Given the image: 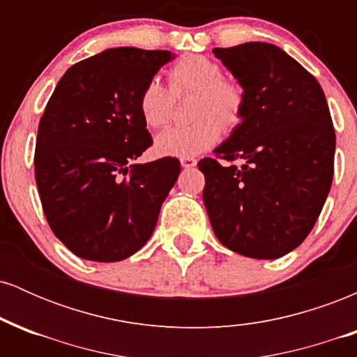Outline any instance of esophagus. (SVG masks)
Returning <instances> with one entry per match:
<instances>
[{"mask_svg":"<svg viewBox=\"0 0 357 357\" xmlns=\"http://www.w3.org/2000/svg\"><path fill=\"white\" fill-rule=\"evenodd\" d=\"M196 159L195 158H181V166L184 169H192V167L196 166Z\"/></svg>","mask_w":357,"mask_h":357,"instance_id":"obj_1","label":"esophagus"}]
</instances>
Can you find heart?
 I'll list each match as a JSON object with an SVG mask.
<instances>
[{"mask_svg":"<svg viewBox=\"0 0 357 357\" xmlns=\"http://www.w3.org/2000/svg\"><path fill=\"white\" fill-rule=\"evenodd\" d=\"M169 89L158 79L146 82L139 93V112L151 129L169 122L174 97L196 93L191 126L171 127L155 137L158 154L167 158H192L213 147L221 137V126L233 129L245 110V90L240 84L223 79V67L204 55H186L169 70Z\"/></svg>","mask_w":357,"mask_h":357,"instance_id":"b5f03b06","label":"heart"}]
</instances>
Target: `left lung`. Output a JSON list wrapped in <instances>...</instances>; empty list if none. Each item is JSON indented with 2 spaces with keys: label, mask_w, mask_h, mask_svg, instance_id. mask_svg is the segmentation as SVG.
Instances as JSON below:
<instances>
[{
  "label": "left lung",
  "mask_w": 357,
  "mask_h": 357,
  "mask_svg": "<svg viewBox=\"0 0 357 357\" xmlns=\"http://www.w3.org/2000/svg\"><path fill=\"white\" fill-rule=\"evenodd\" d=\"M245 90V110L216 158L199 171L216 238L243 257L273 260L314 228L334 174L335 134L326 96L309 72L272 43L215 48Z\"/></svg>",
  "instance_id": "8db88e82"
}]
</instances>
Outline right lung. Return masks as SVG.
<instances>
[{"label":"right lung","mask_w":357,"mask_h":357,"mask_svg":"<svg viewBox=\"0 0 357 357\" xmlns=\"http://www.w3.org/2000/svg\"><path fill=\"white\" fill-rule=\"evenodd\" d=\"M167 50L122 47L75 63L38 126L35 178L52 231L77 257L119 261L147 243L181 173L176 158L132 165L153 144L139 93Z\"/></svg>","instance_id":"add662e5"}]
</instances>
